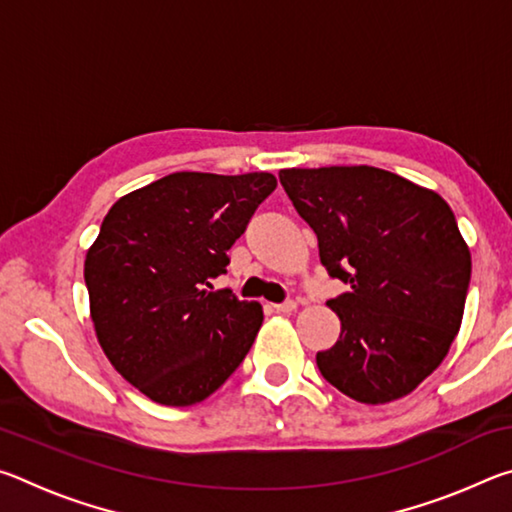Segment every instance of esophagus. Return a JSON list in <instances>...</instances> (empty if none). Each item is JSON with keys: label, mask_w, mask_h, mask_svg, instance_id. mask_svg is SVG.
Returning a JSON list of instances; mask_svg holds the SVG:
<instances>
[{"label": "esophagus", "mask_w": 512, "mask_h": 512, "mask_svg": "<svg viewBox=\"0 0 512 512\" xmlns=\"http://www.w3.org/2000/svg\"><path fill=\"white\" fill-rule=\"evenodd\" d=\"M296 307H298V302H293V300L277 302V305H273V309L280 311V314H291V311H296Z\"/></svg>", "instance_id": "34e87169"}]
</instances>
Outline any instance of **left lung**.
<instances>
[{
    "label": "left lung",
    "instance_id": "1",
    "mask_svg": "<svg viewBox=\"0 0 512 512\" xmlns=\"http://www.w3.org/2000/svg\"><path fill=\"white\" fill-rule=\"evenodd\" d=\"M280 183L316 232L327 273L350 284L327 300L341 336L316 354L320 375L363 404L409 395L461 329L472 257L452 207L368 164L282 169Z\"/></svg>",
    "mask_w": 512,
    "mask_h": 512
}]
</instances>
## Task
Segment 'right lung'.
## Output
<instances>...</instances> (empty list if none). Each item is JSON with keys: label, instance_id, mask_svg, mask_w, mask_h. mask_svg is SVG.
Masks as SVG:
<instances>
[{"label": "right lung", "instance_id": "right-lung-1", "mask_svg": "<svg viewBox=\"0 0 512 512\" xmlns=\"http://www.w3.org/2000/svg\"><path fill=\"white\" fill-rule=\"evenodd\" d=\"M275 187L264 171H178L110 207L85 255L90 316L112 366L149 400L203 402L244 361L262 305L212 280Z\"/></svg>", "mask_w": 512, "mask_h": 512}]
</instances>
